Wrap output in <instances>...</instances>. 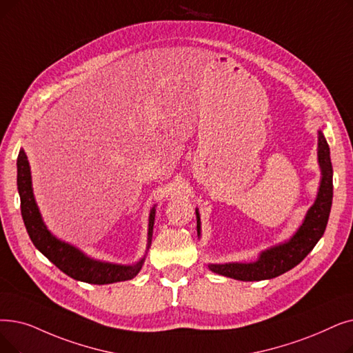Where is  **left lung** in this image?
<instances>
[{
    "label": "left lung",
    "mask_w": 353,
    "mask_h": 353,
    "mask_svg": "<svg viewBox=\"0 0 353 353\" xmlns=\"http://www.w3.org/2000/svg\"><path fill=\"white\" fill-rule=\"evenodd\" d=\"M317 161L320 167V183L316 201L305 213L297 231L287 241L259 252L255 261L209 264V270L223 277L239 281L271 280L294 268L314 248L323 236L329 221L333 199V168L330 161V148L321 130L317 131ZM197 236L201 238V214L196 208Z\"/></svg>",
    "instance_id": "obj_1"
}]
</instances>
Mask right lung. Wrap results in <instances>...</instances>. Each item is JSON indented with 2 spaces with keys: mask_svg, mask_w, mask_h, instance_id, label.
Instances as JSON below:
<instances>
[{
  "mask_svg": "<svg viewBox=\"0 0 353 353\" xmlns=\"http://www.w3.org/2000/svg\"><path fill=\"white\" fill-rule=\"evenodd\" d=\"M17 189L21 201V216L27 229V234L34 243V247L69 277L89 284H112L134 279L144 265L147 252L152 239V226L156 219V205L151 208L148 216L147 250L144 256L135 264L124 265L108 261H101L81 251L74 245L54 236L46 226L40 209L33 193L32 170L24 150L21 148L17 159Z\"/></svg>",
  "mask_w": 353,
  "mask_h": 353,
  "instance_id": "1",
  "label": "right lung"
}]
</instances>
